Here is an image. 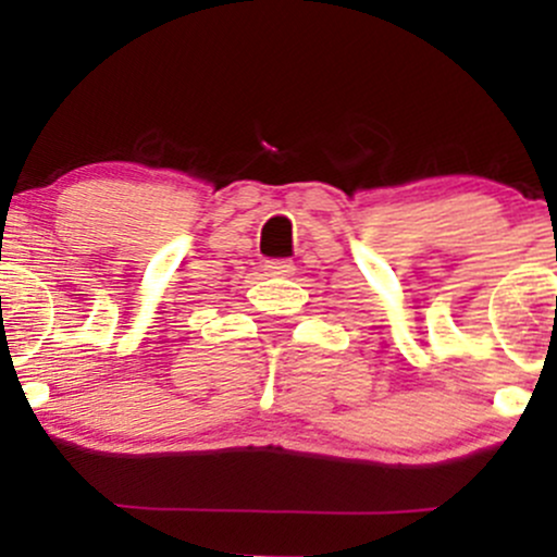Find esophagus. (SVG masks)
I'll use <instances>...</instances> for the list:
<instances>
[{"label":"esophagus","instance_id":"34e87169","mask_svg":"<svg viewBox=\"0 0 557 557\" xmlns=\"http://www.w3.org/2000/svg\"><path fill=\"white\" fill-rule=\"evenodd\" d=\"M264 270L272 274V277H290L296 274V264L290 259H277V261H267Z\"/></svg>","mask_w":557,"mask_h":557}]
</instances>
